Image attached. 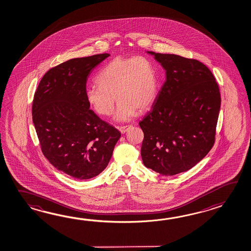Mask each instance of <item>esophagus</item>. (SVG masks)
<instances>
[{
  "label": "esophagus",
  "mask_w": 251,
  "mask_h": 251,
  "mask_svg": "<svg viewBox=\"0 0 251 251\" xmlns=\"http://www.w3.org/2000/svg\"><path fill=\"white\" fill-rule=\"evenodd\" d=\"M131 127V125H128V126H123V127H119V130L121 131V133L124 134L127 132V130H128V128Z\"/></svg>",
  "instance_id": "obj_1"
}]
</instances>
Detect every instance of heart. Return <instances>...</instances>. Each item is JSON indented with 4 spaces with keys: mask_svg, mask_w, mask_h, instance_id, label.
Returning <instances> with one entry per match:
<instances>
[{
    "mask_svg": "<svg viewBox=\"0 0 251 251\" xmlns=\"http://www.w3.org/2000/svg\"><path fill=\"white\" fill-rule=\"evenodd\" d=\"M98 86L86 89V100L96 113L111 115L114 102L116 122L125 123L153 103L158 92V76L154 62L148 57L118 56L107 62L98 72Z\"/></svg>",
    "mask_w": 251,
    "mask_h": 251,
    "instance_id": "heart-1",
    "label": "heart"
}]
</instances>
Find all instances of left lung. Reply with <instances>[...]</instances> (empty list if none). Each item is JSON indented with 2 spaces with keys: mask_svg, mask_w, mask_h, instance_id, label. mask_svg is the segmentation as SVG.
I'll return each mask as SVG.
<instances>
[{
  "mask_svg": "<svg viewBox=\"0 0 251 251\" xmlns=\"http://www.w3.org/2000/svg\"><path fill=\"white\" fill-rule=\"evenodd\" d=\"M162 65L166 79L151 111L139 123L146 167L164 176L194 167L215 143L221 107L218 84L209 69L193 59L147 51Z\"/></svg>",
  "mask_w": 251,
  "mask_h": 251,
  "instance_id": "left-lung-1",
  "label": "left lung"
}]
</instances>
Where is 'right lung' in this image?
Segmentation results:
<instances>
[{
	"label": "right lung",
	"instance_id": "right-lung-1",
	"mask_svg": "<svg viewBox=\"0 0 251 251\" xmlns=\"http://www.w3.org/2000/svg\"><path fill=\"white\" fill-rule=\"evenodd\" d=\"M109 53L74 58L42 77L32 106L42 152L57 170L89 179L107 167L121 132L102 121L86 100L87 77Z\"/></svg>",
	"mask_w": 251,
	"mask_h": 251
}]
</instances>
